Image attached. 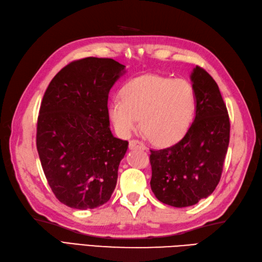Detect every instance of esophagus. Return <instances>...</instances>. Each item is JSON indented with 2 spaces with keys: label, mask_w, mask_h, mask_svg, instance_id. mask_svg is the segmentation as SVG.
I'll return each mask as SVG.
<instances>
[{
  "label": "esophagus",
  "mask_w": 262,
  "mask_h": 262,
  "mask_svg": "<svg viewBox=\"0 0 262 262\" xmlns=\"http://www.w3.org/2000/svg\"><path fill=\"white\" fill-rule=\"evenodd\" d=\"M147 149V146H146L143 142L137 141V139H133L129 142V149Z\"/></svg>",
  "instance_id": "34e87169"
}]
</instances>
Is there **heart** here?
Segmentation results:
<instances>
[{
    "label": "heart",
    "mask_w": 262,
    "mask_h": 262,
    "mask_svg": "<svg viewBox=\"0 0 262 262\" xmlns=\"http://www.w3.org/2000/svg\"><path fill=\"white\" fill-rule=\"evenodd\" d=\"M195 109V90L186 79L146 75L125 84L121 100L111 102L109 116L123 137L135 130L141 118L142 127L153 142L171 145L190 129Z\"/></svg>",
    "instance_id": "b5f03b06"
}]
</instances>
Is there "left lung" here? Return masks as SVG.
I'll list each match as a JSON object with an SVG mask.
<instances>
[{
    "mask_svg": "<svg viewBox=\"0 0 262 262\" xmlns=\"http://www.w3.org/2000/svg\"><path fill=\"white\" fill-rule=\"evenodd\" d=\"M195 118L180 142L150 150V187L157 200L175 208L196 204L221 179L230 139V120L214 79L196 66L191 75Z\"/></svg>",
    "mask_w": 262,
    "mask_h": 262,
    "instance_id": "8db88e82",
    "label": "left lung"
}]
</instances>
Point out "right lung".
I'll return each instance as SVG.
<instances>
[{
	"mask_svg": "<svg viewBox=\"0 0 262 262\" xmlns=\"http://www.w3.org/2000/svg\"><path fill=\"white\" fill-rule=\"evenodd\" d=\"M123 74L124 64L89 57L67 64L46 90L36 149L53 194L69 208H98L116 187L128 142L114 137L107 105Z\"/></svg>",
	"mask_w": 262,
	"mask_h": 262,
	"instance_id": "add662e5",
	"label": "right lung"
}]
</instances>
